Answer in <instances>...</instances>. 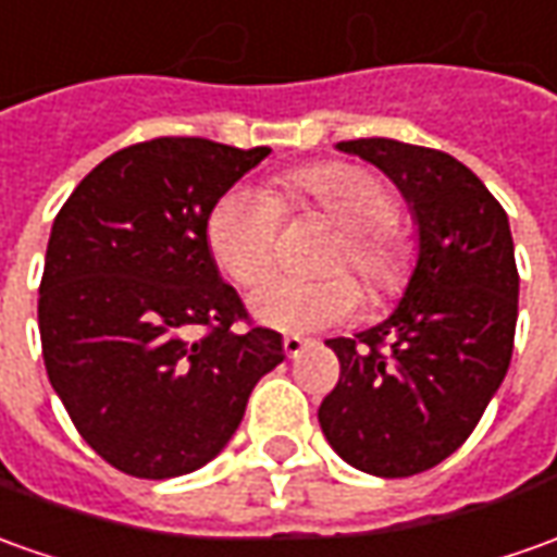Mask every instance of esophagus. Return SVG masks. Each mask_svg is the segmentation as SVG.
<instances>
[{
	"label": "esophagus",
	"instance_id": "obj_1",
	"mask_svg": "<svg viewBox=\"0 0 557 557\" xmlns=\"http://www.w3.org/2000/svg\"><path fill=\"white\" fill-rule=\"evenodd\" d=\"M308 338H298V335H286L283 338V350H286V357L295 359V357H301L305 350H308Z\"/></svg>",
	"mask_w": 557,
	"mask_h": 557
}]
</instances>
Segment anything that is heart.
<instances>
[{
    "instance_id": "obj_1",
    "label": "heart",
    "mask_w": 557,
    "mask_h": 557,
    "mask_svg": "<svg viewBox=\"0 0 557 557\" xmlns=\"http://www.w3.org/2000/svg\"><path fill=\"white\" fill-rule=\"evenodd\" d=\"M280 203L313 210L342 231L326 271H354L372 298L393 295L408 274V259L387 222L396 213L389 188L372 170L357 164H313L289 173L280 195L237 185L215 200L207 219V244L219 271L240 286H252L274 264L280 237ZM357 286L347 277H268L249 295V313L280 332H317L354 317Z\"/></svg>"
}]
</instances>
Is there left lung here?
<instances>
[{
    "mask_svg": "<svg viewBox=\"0 0 557 557\" xmlns=\"http://www.w3.org/2000/svg\"><path fill=\"white\" fill-rule=\"evenodd\" d=\"M396 185L418 225V262L384 323L329 338L342 377L317 411L350 467L406 479L451 457L500 389L518 320L509 219L457 158L396 139H350Z\"/></svg>",
    "mask_w": 557,
    "mask_h": 557,
    "instance_id": "left-lung-1",
    "label": "left lung"
}]
</instances>
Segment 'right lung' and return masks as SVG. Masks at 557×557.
I'll return each mask as SVG.
<instances>
[{
	"mask_svg": "<svg viewBox=\"0 0 557 557\" xmlns=\"http://www.w3.org/2000/svg\"><path fill=\"white\" fill-rule=\"evenodd\" d=\"M271 149L161 136L109 154L57 213L39 286L48 381L94 451L136 479L210 463L283 362L207 244L215 200Z\"/></svg>",
	"mask_w": 557,
	"mask_h": 557,
	"instance_id": "right-lung-1",
	"label": "right lung"
}]
</instances>
